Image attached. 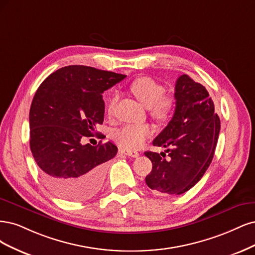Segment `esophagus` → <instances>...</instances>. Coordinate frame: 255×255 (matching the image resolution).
<instances>
[{
    "instance_id": "obj_1",
    "label": "esophagus",
    "mask_w": 255,
    "mask_h": 255,
    "mask_svg": "<svg viewBox=\"0 0 255 255\" xmlns=\"http://www.w3.org/2000/svg\"><path fill=\"white\" fill-rule=\"evenodd\" d=\"M124 153H125V154H127V155H129V157H132V158H137L138 155H139V153H138L137 151H133V150H128V149L124 150Z\"/></svg>"
}]
</instances>
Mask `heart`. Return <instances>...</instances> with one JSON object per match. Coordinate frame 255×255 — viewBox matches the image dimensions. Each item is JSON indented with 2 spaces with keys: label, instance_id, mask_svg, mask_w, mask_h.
<instances>
[{
  "label": "heart",
  "instance_id": "1",
  "mask_svg": "<svg viewBox=\"0 0 255 255\" xmlns=\"http://www.w3.org/2000/svg\"><path fill=\"white\" fill-rule=\"evenodd\" d=\"M130 91L145 107L149 108L150 116L158 121H166L175 110L176 100L174 96L163 94L164 88L149 77H139L131 83ZM117 97L110 98L107 112L112 116L116 108ZM152 133V128L148 124H129L123 126L114 133L118 144L129 150L141 148Z\"/></svg>",
  "mask_w": 255,
  "mask_h": 255
}]
</instances>
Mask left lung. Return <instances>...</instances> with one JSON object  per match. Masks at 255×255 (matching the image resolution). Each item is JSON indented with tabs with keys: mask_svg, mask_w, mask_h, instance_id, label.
Returning <instances> with one entry per match:
<instances>
[{
	"mask_svg": "<svg viewBox=\"0 0 255 255\" xmlns=\"http://www.w3.org/2000/svg\"><path fill=\"white\" fill-rule=\"evenodd\" d=\"M176 109L168 125L153 139L166 153L146 151L152 169L145 178L155 193L181 195L204 175L214 157L220 120L201 84L183 74L176 81Z\"/></svg>",
	"mask_w": 255,
	"mask_h": 255,
	"instance_id": "1",
	"label": "left lung"
}]
</instances>
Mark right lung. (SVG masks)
Returning a JSON list of instances; mask_svg holds the SVG:
<instances>
[{
	"label": "right lung",
	"instance_id": "obj_1",
	"mask_svg": "<svg viewBox=\"0 0 255 255\" xmlns=\"http://www.w3.org/2000/svg\"><path fill=\"white\" fill-rule=\"evenodd\" d=\"M126 77L86 65L52 73L38 88L29 111V145L43 181L72 201L91 198L101 190L106 162L116 157L111 142L81 144L103 124V93Z\"/></svg>",
	"mask_w": 255,
	"mask_h": 255
}]
</instances>
